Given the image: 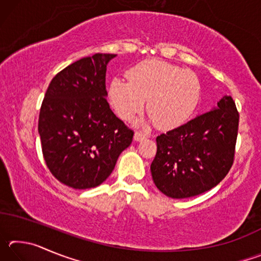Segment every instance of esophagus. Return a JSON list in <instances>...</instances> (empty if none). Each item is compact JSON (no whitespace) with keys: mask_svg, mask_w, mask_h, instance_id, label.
I'll return each mask as SVG.
<instances>
[{"mask_svg":"<svg viewBox=\"0 0 261 261\" xmlns=\"http://www.w3.org/2000/svg\"><path fill=\"white\" fill-rule=\"evenodd\" d=\"M148 134L147 132H143V131H137L135 134V140L136 141H139V140H143L145 138H148Z\"/></svg>","mask_w":261,"mask_h":261,"instance_id":"esophagus-1","label":"esophagus"}]
</instances>
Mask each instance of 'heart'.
<instances>
[{
  "label": "heart",
  "instance_id": "1",
  "mask_svg": "<svg viewBox=\"0 0 261 261\" xmlns=\"http://www.w3.org/2000/svg\"><path fill=\"white\" fill-rule=\"evenodd\" d=\"M127 82L114 79L109 98L117 114L130 121L143 112L161 129L184 124L196 109L201 86L196 74L161 60H147L127 72Z\"/></svg>",
  "mask_w": 261,
  "mask_h": 261
}]
</instances>
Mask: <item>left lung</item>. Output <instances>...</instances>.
<instances>
[{
    "label": "left lung",
    "mask_w": 261,
    "mask_h": 261,
    "mask_svg": "<svg viewBox=\"0 0 261 261\" xmlns=\"http://www.w3.org/2000/svg\"><path fill=\"white\" fill-rule=\"evenodd\" d=\"M240 113L231 96L218 107L156 137L154 183L175 199L198 196L226 177L235 160Z\"/></svg>",
    "instance_id": "left-lung-1"
}]
</instances>
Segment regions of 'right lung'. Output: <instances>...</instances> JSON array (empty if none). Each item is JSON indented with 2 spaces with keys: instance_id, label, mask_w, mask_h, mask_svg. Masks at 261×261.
<instances>
[{
  "instance_id": "1",
  "label": "right lung",
  "mask_w": 261,
  "mask_h": 261,
  "mask_svg": "<svg viewBox=\"0 0 261 261\" xmlns=\"http://www.w3.org/2000/svg\"><path fill=\"white\" fill-rule=\"evenodd\" d=\"M115 56L73 62L51 79L42 100L38 130L43 159L53 176L72 189L105 182L134 138L106 98V70Z\"/></svg>"
}]
</instances>
